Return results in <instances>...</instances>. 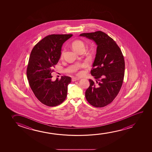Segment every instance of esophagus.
<instances>
[{
  "instance_id": "esophagus-1",
  "label": "esophagus",
  "mask_w": 152,
  "mask_h": 152,
  "mask_svg": "<svg viewBox=\"0 0 152 152\" xmlns=\"http://www.w3.org/2000/svg\"><path fill=\"white\" fill-rule=\"evenodd\" d=\"M79 79H80V78H77V77H73L72 78V81H77V80H79Z\"/></svg>"
}]
</instances>
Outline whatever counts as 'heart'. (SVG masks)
<instances>
[{
    "label": "heart",
    "mask_w": 152,
    "mask_h": 152,
    "mask_svg": "<svg viewBox=\"0 0 152 152\" xmlns=\"http://www.w3.org/2000/svg\"><path fill=\"white\" fill-rule=\"evenodd\" d=\"M71 46L73 50L78 53L81 50L85 49V44L81 40H75L74 41H73L71 44ZM63 55H64V51H63L62 52H61V58L63 57ZM81 74L82 72H80L79 73V74Z\"/></svg>",
    "instance_id": "heart-1"
}]
</instances>
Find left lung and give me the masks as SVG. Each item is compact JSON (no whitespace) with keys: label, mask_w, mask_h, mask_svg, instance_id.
I'll use <instances>...</instances> for the list:
<instances>
[{"label":"left lung","mask_w":152,"mask_h":152,"mask_svg":"<svg viewBox=\"0 0 152 152\" xmlns=\"http://www.w3.org/2000/svg\"><path fill=\"white\" fill-rule=\"evenodd\" d=\"M79 36L92 40L97 45L91 71L96 81L89 80L90 86L86 91V98L92 106L104 107L114 100L123 84L125 73L123 53L116 42L103 31Z\"/></svg>","instance_id":"8db88e82"}]
</instances>
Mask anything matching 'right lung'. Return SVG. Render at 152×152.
<instances>
[{"instance_id":"add662e5","label":"right lung","mask_w":152,"mask_h":152,"mask_svg":"<svg viewBox=\"0 0 152 152\" xmlns=\"http://www.w3.org/2000/svg\"><path fill=\"white\" fill-rule=\"evenodd\" d=\"M72 34H52L44 38L34 46L29 56L27 77L36 97L48 106H56L66 98L71 78L62 76L52 81L53 67L60 58L63 44Z\"/></svg>"}]
</instances>
